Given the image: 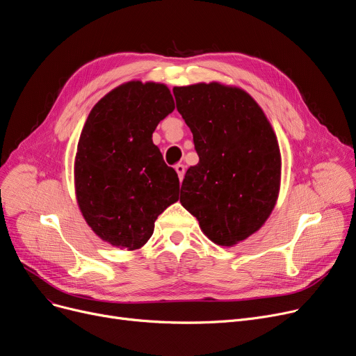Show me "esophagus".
Here are the masks:
<instances>
[{
    "label": "esophagus",
    "mask_w": 356,
    "mask_h": 356,
    "mask_svg": "<svg viewBox=\"0 0 356 356\" xmlns=\"http://www.w3.org/2000/svg\"><path fill=\"white\" fill-rule=\"evenodd\" d=\"M175 170L177 172L179 179H180V181H181L183 177H184V172H186V167H184L183 164H176V165H175Z\"/></svg>",
    "instance_id": "obj_1"
}]
</instances>
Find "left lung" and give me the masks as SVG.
<instances>
[{
    "instance_id": "left-lung-1",
    "label": "left lung",
    "mask_w": 356,
    "mask_h": 356,
    "mask_svg": "<svg viewBox=\"0 0 356 356\" xmlns=\"http://www.w3.org/2000/svg\"><path fill=\"white\" fill-rule=\"evenodd\" d=\"M199 163L188 168L180 202L204 234L231 247L266 222L281 186V151L266 115L244 90L221 83L175 87Z\"/></svg>"
}]
</instances>
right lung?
<instances>
[{"label":"right lung","instance_id":"add662e5","mask_svg":"<svg viewBox=\"0 0 356 356\" xmlns=\"http://www.w3.org/2000/svg\"><path fill=\"white\" fill-rule=\"evenodd\" d=\"M175 111L165 84L128 81L100 99L81 131L75 195L86 222L119 249L149 240L157 216L179 199V177L152 132Z\"/></svg>","mask_w":356,"mask_h":356}]
</instances>
